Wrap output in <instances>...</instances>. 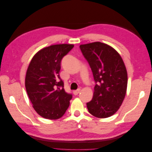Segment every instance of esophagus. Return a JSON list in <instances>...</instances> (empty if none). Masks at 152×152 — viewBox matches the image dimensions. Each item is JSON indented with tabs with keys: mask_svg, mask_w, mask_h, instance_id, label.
<instances>
[{
	"mask_svg": "<svg viewBox=\"0 0 152 152\" xmlns=\"http://www.w3.org/2000/svg\"><path fill=\"white\" fill-rule=\"evenodd\" d=\"M80 89H78L75 90V91H73V94H74L75 95H77L78 94H79V93H80Z\"/></svg>",
	"mask_w": 152,
	"mask_h": 152,
	"instance_id": "1",
	"label": "esophagus"
}]
</instances>
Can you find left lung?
<instances>
[{
  "mask_svg": "<svg viewBox=\"0 0 152 152\" xmlns=\"http://www.w3.org/2000/svg\"><path fill=\"white\" fill-rule=\"evenodd\" d=\"M96 82L93 98L87 103L89 112L98 118L116 113L125 98L127 73L121 56L110 45L96 42L80 45Z\"/></svg>",
  "mask_w": 152,
  "mask_h": 152,
  "instance_id": "8db88e82",
  "label": "left lung"
}]
</instances>
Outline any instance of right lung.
I'll return each mask as SVG.
<instances>
[{
    "mask_svg": "<svg viewBox=\"0 0 152 152\" xmlns=\"http://www.w3.org/2000/svg\"><path fill=\"white\" fill-rule=\"evenodd\" d=\"M73 47V44H57L41 49L27 69V94L37 113L45 118H61L70 105L72 94L64 89L59 73L63 58Z\"/></svg>",
    "mask_w": 152,
    "mask_h": 152,
    "instance_id": "add662e5",
    "label": "right lung"
}]
</instances>
